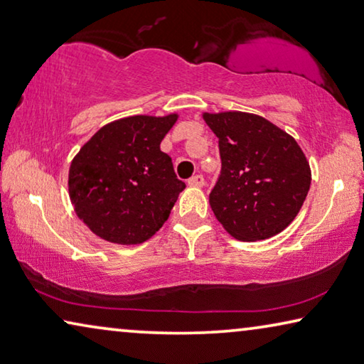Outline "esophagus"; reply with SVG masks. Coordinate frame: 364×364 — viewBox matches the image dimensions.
Masks as SVG:
<instances>
[{
  "instance_id": "34e87169",
  "label": "esophagus",
  "mask_w": 364,
  "mask_h": 364,
  "mask_svg": "<svg viewBox=\"0 0 364 364\" xmlns=\"http://www.w3.org/2000/svg\"><path fill=\"white\" fill-rule=\"evenodd\" d=\"M188 184H189V186L200 188V186H204V178H203V175H196V176L189 178V180H188Z\"/></svg>"
}]
</instances>
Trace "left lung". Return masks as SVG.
I'll return each instance as SVG.
<instances>
[{"label":"left lung","instance_id":"obj_1","mask_svg":"<svg viewBox=\"0 0 364 364\" xmlns=\"http://www.w3.org/2000/svg\"><path fill=\"white\" fill-rule=\"evenodd\" d=\"M203 117L219 139L222 170L209 194L215 219L242 242L283 232L311 188V166L294 137L250 112Z\"/></svg>","mask_w":364,"mask_h":364}]
</instances>
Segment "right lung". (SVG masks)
<instances>
[{"mask_svg": "<svg viewBox=\"0 0 364 364\" xmlns=\"http://www.w3.org/2000/svg\"><path fill=\"white\" fill-rule=\"evenodd\" d=\"M178 114L106 124L75 155L68 194L75 213L102 240L137 245L161 229L186 188L160 144Z\"/></svg>", "mask_w": 364, "mask_h": 364, "instance_id": "1", "label": "right lung"}]
</instances>
